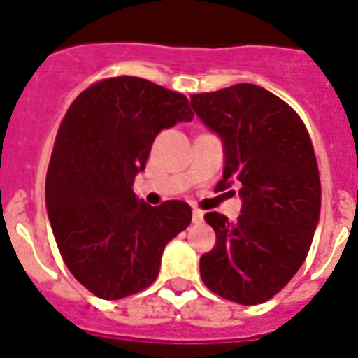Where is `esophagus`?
Segmentation results:
<instances>
[{"instance_id":"34e87169","label":"esophagus","mask_w":358,"mask_h":358,"mask_svg":"<svg viewBox=\"0 0 358 358\" xmlns=\"http://www.w3.org/2000/svg\"><path fill=\"white\" fill-rule=\"evenodd\" d=\"M204 220V214L201 210H193V223H201Z\"/></svg>"}]
</instances>
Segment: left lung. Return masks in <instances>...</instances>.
Segmentation results:
<instances>
[{
	"mask_svg": "<svg viewBox=\"0 0 358 358\" xmlns=\"http://www.w3.org/2000/svg\"><path fill=\"white\" fill-rule=\"evenodd\" d=\"M191 106L225 146L217 189L236 182L242 197L236 222L204 215L215 245L201 257V278L223 299L261 304L291 282L312 245L321 210L312 138L285 101L255 84L191 95Z\"/></svg>",
	"mask_w": 358,
	"mask_h": 358,
	"instance_id": "left-lung-1",
	"label": "left lung"
}]
</instances>
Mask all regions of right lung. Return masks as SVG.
Wrapping results in <instances>:
<instances>
[{
    "instance_id": "right-lung-1",
    "label": "right lung",
    "mask_w": 358,
    "mask_h": 358,
    "mask_svg": "<svg viewBox=\"0 0 358 358\" xmlns=\"http://www.w3.org/2000/svg\"><path fill=\"white\" fill-rule=\"evenodd\" d=\"M193 120L187 97L138 76L92 84L67 108L46 173V210L64 263L105 300L143 291L165 245L191 223L184 201L150 206L133 182L161 129Z\"/></svg>"
}]
</instances>
